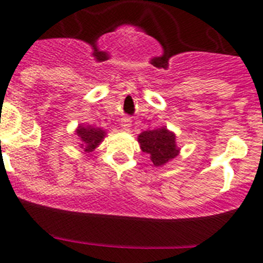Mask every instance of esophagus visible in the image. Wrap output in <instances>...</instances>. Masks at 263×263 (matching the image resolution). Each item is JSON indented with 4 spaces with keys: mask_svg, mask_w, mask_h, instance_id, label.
<instances>
[{
    "mask_svg": "<svg viewBox=\"0 0 263 263\" xmlns=\"http://www.w3.org/2000/svg\"><path fill=\"white\" fill-rule=\"evenodd\" d=\"M130 126H132V121H130V118L124 117L122 120H121V127H122V129L129 130Z\"/></svg>",
    "mask_w": 263,
    "mask_h": 263,
    "instance_id": "obj_1",
    "label": "esophagus"
}]
</instances>
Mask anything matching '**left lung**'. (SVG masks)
<instances>
[{
	"label": "left lung",
	"mask_w": 263,
	"mask_h": 263,
	"mask_svg": "<svg viewBox=\"0 0 263 263\" xmlns=\"http://www.w3.org/2000/svg\"><path fill=\"white\" fill-rule=\"evenodd\" d=\"M142 152L150 155L154 166H162L178 155L179 150L175 145V136L166 127L147 130L138 136Z\"/></svg>",
	"instance_id": "obj_1"
}]
</instances>
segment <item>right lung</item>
<instances>
[{
  "label": "right lung",
  "instance_id": "right-lung-1",
  "mask_svg": "<svg viewBox=\"0 0 263 263\" xmlns=\"http://www.w3.org/2000/svg\"><path fill=\"white\" fill-rule=\"evenodd\" d=\"M76 133L80 137V145L85 152H92L93 148H96L97 145L103 141L104 136H105L103 130L92 126H79Z\"/></svg>",
  "mask_w": 263,
  "mask_h": 263
}]
</instances>
